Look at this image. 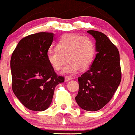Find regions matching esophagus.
Segmentation results:
<instances>
[{"label":"esophagus","instance_id":"1","mask_svg":"<svg viewBox=\"0 0 135 135\" xmlns=\"http://www.w3.org/2000/svg\"><path fill=\"white\" fill-rule=\"evenodd\" d=\"M72 79H73L72 77H71V76H66L65 78V82H68V81H70V80H72Z\"/></svg>","mask_w":135,"mask_h":135}]
</instances>
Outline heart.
<instances>
[{
  "label": "heart",
  "instance_id": "b5f03b06",
  "mask_svg": "<svg viewBox=\"0 0 135 135\" xmlns=\"http://www.w3.org/2000/svg\"><path fill=\"white\" fill-rule=\"evenodd\" d=\"M96 54V47L91 38L79 34H65L56 45V49H50L46 57L50 66L59 71L66 63L64 74H74L79 69L85 70L91 65Z\"/></svg>",
  "mask_w": 135,
  "mask_h": 135
}]
</instances>
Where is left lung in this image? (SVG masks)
Instances as JSON below:
<instances>
[{
	"mask_svg": "<svg viewBox=\"0 0 135 135\" xmlns=\"http://www.w3.org/2000/svg\"><path fill=\"white\" fill-rule=\"evenodd\" d=\"M88 33L95 39L97 54L89 70L78 78L79 91L75 99L81 109L96 111L109 102L120 84V56L105 34L95 30Z\"/></svg>",
	"mask_w": 135,
	"mask_h": 135,
	"instance_id": "8db88e82",
	"label": "left lung"
}]
</instances>
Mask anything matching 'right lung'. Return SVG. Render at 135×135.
<instances>
[{"label": "right lung", "instance_id": "add662e5", "mask_svg": "<svg viewBox=\"0 0 135 135\" xmlns=\"http://www.w3.org/2000/svg\"><path fill=\"white\" fill-rule=\"evenodd\" d=\"M54 34L39 32L22 38L11 60L12 91L24 107L36 111L47 109L55 88L64 82L47 61V52Z\"/></svg>", "mask_w": 135, "mask_h": 135}]
</instances>
